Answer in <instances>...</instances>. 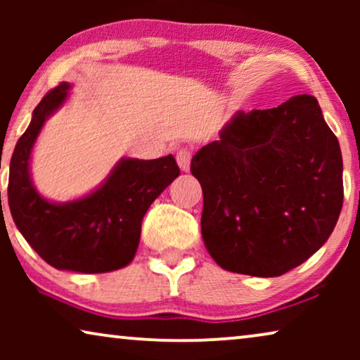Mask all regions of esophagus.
<instances>
[{"mask_svg": "<svg viewBox=\"0 0 360 360\" xmlns=\"http://www.w3.org/2000/svg\"><path fill=\"white\" fill-rule=\"evenodd\" d=\"M190 162H191L190 150L181 149V150L176 152V164H179L181 172H188L190 170Z\"/></svg>", "mask_w": 360, "mask_h": 360, "instance_id": "esophagus-1", "label": "esophagus"}]
</instances>
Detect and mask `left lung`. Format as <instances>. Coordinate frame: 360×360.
Returning a JSON list of instances; mask_svg holds the SVG:
<instances>
[{
	"label": "left lung",
	"instance_id": "1",
	"mask_svg": "<svg viewBox=\"0 0 360 360\" xmlns=\"http://www.w3.org/2000/svg\"><path fill=\"white\" fill-rule=\"evenodd\" d=\"M191 159L201 236L234 274L278 277L311 257L342 208V155L316 98L238 111Z\"/></svg>",
	"mask_w": 360,
	"mask_h": 360
}]
</instances>
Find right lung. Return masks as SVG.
I'll use <instances>...</instances> for the list:
<instances>
[{"label": "right lung", "instance_id": "1", "mask_svg": "<svg viewBox=\"0 0 360 360\" xmlns=\"http://www.w3.org/2000/svg\"><path fill=\"white\" fill-rule=\"evenodd\" d=\"M70 88V83H60L32 111L9 164L8 203L19 233L49 265L106 274L132 262L142 218L180 169L172 154L154 160L122 157L100 185L80 198L53 201L39 193L31 175L34 146L46 121L68 101Z\"/></svg>", "mask_w": 360, "mask_h": 360}]
</instances>
